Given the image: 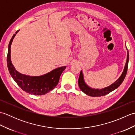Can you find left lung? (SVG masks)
Returning a JSON list of instances; mask_svg holds the SVG:
<instances>
[{
  "mask_svg": "<svg viewBox=\"0 0 135 135\" xmlns=\"http://www.w3.org/2000/svg\"><path fill=\"white\" fill-rule=\"evenodd\" d=\"M127 48V47H126ZM127 50V61H126V64L125 65L124 71L121 74V75L119 76V78L115 82H114L113 84H112L104 88L101 89H93L91 88L90 86L86 84L84 79V74H83L82 70L81 71V73L79 74V79H78V85L79 86L80 89H81L83 92L87 94L88 96H92V97H100L106 95V94H108L109 93L111 92L112 91L118 88L124 81L125 76L127 75V70H128V62H129V51L128 49Z\"/></svg>",
  "mask_w": 135,
  "mask_h": 135,
  "instance_id": "obj_1",
  "label": "left lung"
}]
</instances>
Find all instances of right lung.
<instances>
[{"label": "right lung", "mask_w": 135, "mask_h": 135, "mask_svg": "<svg viewBox=\"0 0 135 135\" xmlns=\"http://www.w3.org/2000/svg\"><path fill=\"white\" fill-rule=\"evenodd\" d=\"M20 30L16 31V34ZM14 34L8 44L7 64L11 77L21 89L34 95H43L54 89L59 82L60 75L66 66L60 67L51 71L45 75L40 76H29L18 72L14 67L11 60V45L16 36Z\"/></svg>", "instance_id": "1"}]
</instances>
